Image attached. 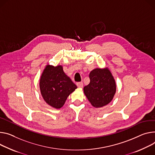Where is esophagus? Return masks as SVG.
<instances>
[{"label":"esophagus","mask_w":155,"mask_h":155,"mask_svg":"<svg viewBox=\"0 0 155 155\" xmlns=\"http://www.w3.org/2000/svg\"><path fill=\"white\" fill-rule=\"evenodd\" d=\"M77 85L78 88H82L83 86V83L81 81V82H78V83H77Z\"/></svg>","instance_id":"1"}]
</instances>
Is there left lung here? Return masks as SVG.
Returning a JSON list of instances; mask_svg holds the SVG:
<instances>
[{"label": "left lung", "instance_id": "1", "mask_svg": "<svg viewBox=\"0 0 155 155\" xmlns=\"http://www.w3.org/2000/svg\"><path fill=\"white\" fill-rule=\"evenodd\" d=\"M89 77L90 82L83 88V91L91 105L98 108L109 104L116 91V81L109 69L94 68Z\"/></svg>", "mask_w": 155, "mask_h": 155}]
</instances>
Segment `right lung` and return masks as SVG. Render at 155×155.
Here are the masks:
<instances>
[{"instance_id": "right-lung-1", "label": "right lung", "mask_w": 155, "mask_h": 155, "mask_svg": "<svg viewBox=\"0 0 155 155\" xmlns=\"http://www.w3.org/2000/svg\"><path fill=\"white\" fill-rule=\"evenodd\" d=\"M41 94L46 103L55 109L62 107L77 87L64 72L62 65H47L39 80Z\"/></svg>"}]
</instances>
